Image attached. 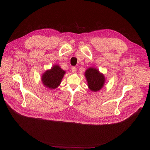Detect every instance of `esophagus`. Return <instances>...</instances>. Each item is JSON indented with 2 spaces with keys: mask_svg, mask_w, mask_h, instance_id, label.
<instances>
[{
  "mask_svg": "<svg viewBox=\"0 0 150 150\" xmlns=\"http://www.w3.org/2000/svg\"><path fill=\"white\" fill-rule=\"evenodd\" d=\"M71 69H72V71L73 73H75L76 71V68L75 67H72Z\"/></svg>",
  "mask_w": 150,
  "mask_h": 150,
  "instance_id": "34e87169",
  "label": "esophagus"
}]
</instances>
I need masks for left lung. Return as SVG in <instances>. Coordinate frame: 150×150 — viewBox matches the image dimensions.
Segmentation results:
<instances>
[{
    "mask_svg": "<svg viewBox=\"0 0 150 150\" xmlns=\"http://www.w3.org/2000/svg\"><path fill=\"white\" fill-rule=\"evenodd\" d=\"M88 88L92 91H98L104 86L105 83L104 75L94 68H89L85 72Z\"/></svg>",
    "mask_w": 150,
    "mask_h": 150,
    "instance_id": "1",
    "label": "left lung"
}]
</instances>
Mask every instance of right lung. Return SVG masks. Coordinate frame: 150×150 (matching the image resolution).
I'll use <instances>...</instances> for the list:
<instances>
[{
	"instance_id": "obj_1",
	"label": "right lung",
	"mask_w": 150,
	"mask_h": 150,
	"mask_svg": "<svg viewBox=\"0 0 150 150\" xmlns=\"http://www.w3.org/2000/svg\"><path fill=\"white\" fill-rule=\"evenodd\" d=\"M65 71L59 65H54L50 70L46 71L41 76V81L45 86L49 89H55L60 84Z\"/></svg>"
}]
</instances>
